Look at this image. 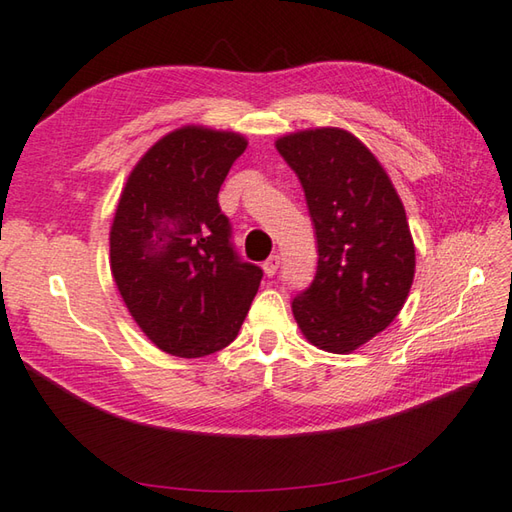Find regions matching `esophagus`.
Here are the masks:
<instances>
[{
	"label": "esophagus",
	"instance_id": "1",
	"mask_svg": "<svg viewBox=\"0 0 512 512\" xmlns=\"http://www.w3.org/2000/svg\"><path fill=\"white\" fill-rule=\"evenodd\" d=\"M279 270V255H270L266 262H264V273L268 275V277H273L275 273Z\"/></svg>",
	"mask_w": 512,
	"mask_h": 512
}]
</instances>
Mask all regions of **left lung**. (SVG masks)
I'll return each mask as SVG.
<instances>
[{"instance_id":"8db88e82","label":"left lung","mask_w":512,"mask_h":512,"mask_svg":"<svg viewBox=\"0 0 512 512\" xmlns=\"http://www.w3.org/2000/svg\"><path fill=\"white\" fill-rule=\"evenodd\" d=\"M275 146L302 182L319 255L293 315L310 344L346 355L390 326L413 286L415 244L404 204L382 164L348 130H299Z\"/></svg>"}]
</instances>
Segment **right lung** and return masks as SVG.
Listing matches in <instances>:
<instances>
[{"label": "right lung", "mask_w": 512, "mask_h": 512, "mask_svg": "<svg viewBox=\"0 0 512 512\" xmlns=\"http://www.w3.org/2000/svg\"><path fill=\"white\" fill-rule=\"evenodd\" d=\"M248 146L184 126L139 159L110 226V270L128 313L164 353L204 357L242 328L262 268L242 262L217 195Z\"/></svg>", "instance_id": "1"}]
</instances>
